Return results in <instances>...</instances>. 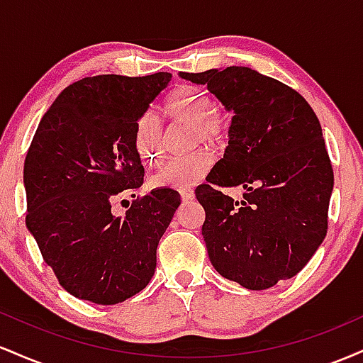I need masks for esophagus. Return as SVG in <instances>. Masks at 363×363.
<instances>
[{
	"mask_svg": "<svg viewBox=\"0 0 363 363\" xmlns=\"http://www.w3.org/2000/svg\"><path fill=\"white\" fill-rule=\"evenodd\" d=\"M179 194H181V199L182 201H191V199L194 198V191L193 189H181L179 191Z\"/></svg>",
	"mask_w": 363,
	"mask_h": 363,
	"instance_id": "34e87169",
	"label": "esophagus"
}]
</instances>
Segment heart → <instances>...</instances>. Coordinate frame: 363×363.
<instances>
[{"label":"heart","mask_w":363,"mask_h":363,"mask_svg":"<svg viewBox=\"0 0 363 363\" xmlns=\"http://www.w3.org/2000/svg\"><path fill=\"white\" fill-rule=\"evenodd\" d=\"M167 111L172 114L184 116L193 121L196 129L194 140L216 143L223 136V124L218 118L210 114V101L194 89H182L176 91L167 102ZM135 148L136 153L148 162L150 165H157L162 160V150L158 147L157 126L153 119L143 118L136 124L135 129ZM211 167V155L208 152H194L191 155L177 158L170 164L164 165L155 176L152 177V186L172 187V189H184L201 181Z\"/></svg>","instance_id":"b5f03b06"}]
</instances>
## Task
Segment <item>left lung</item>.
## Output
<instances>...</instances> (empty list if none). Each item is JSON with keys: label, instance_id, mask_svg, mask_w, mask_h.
Listing matches in <instances>:
<instances>
[{"label": "left lung", "instance_id": "left-lung-1", "mask_svg": "<svg viewBox=\"0 0 363 363\" xmlns=\"http://www.w3.org/2000/svg\"><path fill=\"white\" fill-rule=\"evenodd\" d=\"M232 112L228 147L196 189L213 268L247 290L295 277L328 232L333 167L318 116L301 94L247 66L179 73ZM242 186L235 202L220 186Z\"/></svg>", "mask_w": 363, "mask_h": 363}]
</instances>
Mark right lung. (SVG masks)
Returning <instances> with one entry per match:
<instances>
[{
  "label": "right lung",
  "instance_id": "right-lung-1",
  "mask_svg": "<svg viewBox=\"0 0 363 363\" xmlns=\"http://www.w3.org/2000/svg\"><path fill=\"white\" fill-rule=\"evenodd\" d=\"M170 78H83L40 119L23 165L25 223L73 297L114 306L143 290L155 273L158 240L181 196L153 189L124 216L112 213V203L143 184L135 129Z\"/></svg>",
  "mask_w": 363,
  "mask_h": 363
}]
</instances>
